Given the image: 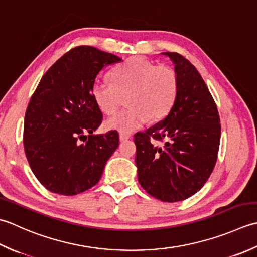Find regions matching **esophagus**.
<instances>
[{
  "mask_svg": "<svg viewBox=\"0 0 257 257\" xmlns=\"http://www.w3.org/2000/svg\"><path fill=\"white\" fill-rule=\"evenodd\" d=\"M131 136L128 134H124V133H119V141L121 142H124V141H127Z\"/></svg>",
  "mask_w": 257,
  "mask_h": 257,
  "instance_id": "esophagus-1",
  "label": "esophagus"
}]
</instances>
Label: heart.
Listing matches in <instances>:
<instances>
[{
	"mask_svg": "<svg viewBox=\"0 0 257 257\" xmlns=\"http://www.w3.org/2000/svg\"><path fill=\"white\" fill-rule=\"evenodd\" d=\"M112 84L97 82L92 96L97 107L113 115L127 97L128 109L107 119L105 126L124 134L139 130L148 121L156 122L170 113L179 90L174 70L154 65L142 57L133 56L114 67L109 74Z\"/></svg>",
	"mask_w": 257,
	"mask_h": 257,
	"instance_id": "b5f03b06",
	"label": "heart"
}]
</instances>
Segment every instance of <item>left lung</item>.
<instances>
[{
  "instance_id": "8db88e82",
  "label": "left lung",
  "mask_w": 257,
  "mask_h": 257,
  "mask_svg": "<svg viewBox=\"0 0 257 257\" xmlns=\"http://www.w3.org/2000/svg\"><path fill=\"white\" fill-rule=\"evenodd\" d=\"M179 80L174 105L164 119L136 133L139 183L163 202H179L201 190L214 170L221 139L216 104L195 66L182 55L164 52ZM163 139V148L150 139Z\"/></svg>"
}]
</instances>
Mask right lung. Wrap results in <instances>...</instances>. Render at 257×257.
I'll use <instances>...</instances> for the list:
<instances>
[{
	"label": "right lung",
	"instance_id": "obj_1",
	"mask_svg": "<svg viewBox=\"0 0 257 257\" xmlns=\"http://www.w3.org/2000/svg\"><path fill=\"white\" fill-rule=\"evenodd\" d=\"M119 61L93 46H77L41 78L26 108L23 143L31 170L50 192L76 195L101 180L118 134H93L103 115L92 87L104 66Z\"/></svg>",
	"mask_w": 257,
	"mask_h": 257
}]
</instances>
